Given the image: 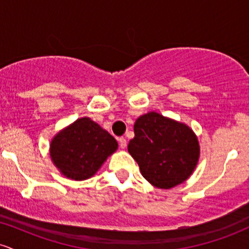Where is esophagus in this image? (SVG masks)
I'll return each mask as SVG.
<instances>
[{
    "instance_id": "esophagus-1",
    "label": "esophagus",
    "mask_w": 249,
    "mask_h": 249,
    "mask_svg": "<svg viewBox=\"0 0 249 249\" xmlns=\"http://www.w3.org/2000/svg\"><path fill=\"white\" fill-rule=\"evenodd\" d=\"M118 142H119V146H121V148H125L126 147V145H127V142H126V139L125 138H119L118 139Z\"/></svg>"
}]
</instances>
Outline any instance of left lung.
Returning <instances> with one entry per match:
<instances>
[{"mask_svg":"<svg viewBox=\"0 0 249 249\" xmlns=\"http://www.w3.org/2000/svg\"><path fill=\"white\" fill-rule=\"evenodd\" d=\"M133 130L127 151L151 185L168 190L190 178L200 146L188 125L151 111L137 119Z\"/></svg>","mask_w":249,"mask_h":249,"instance_id":"1","label":"left lung"}]
</instances>
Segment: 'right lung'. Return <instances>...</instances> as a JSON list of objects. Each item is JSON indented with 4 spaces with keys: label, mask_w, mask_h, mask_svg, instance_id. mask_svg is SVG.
<instances>
[{
    "label": "right lung",
    "mask_w": 249,
    "mask_h": 249,
    "mask_svg": "<svg viewBox=\"0 0 249 249\" xmlns=\"http://www.w3.org/2000/svg\"><path fill=\"white\" fill-rule=\"evenodd\" d=\"M118 142L89 117L77 119L55 134L50 142V158L64 177L76 181L91 178Z\"/></svg>",
    "instance_id": "obj_1"
}]
</instances>
